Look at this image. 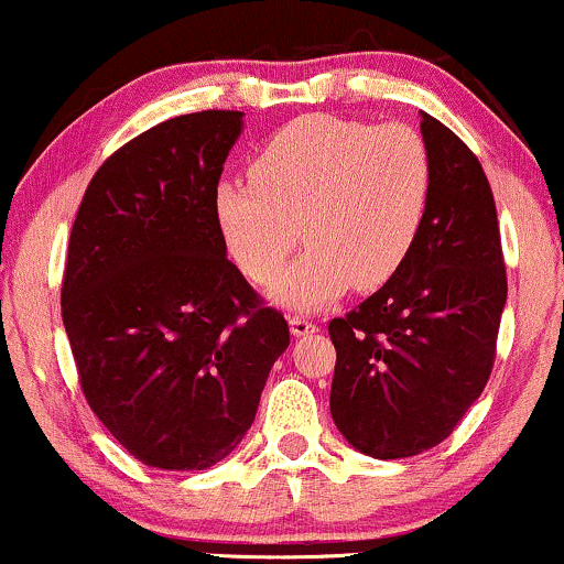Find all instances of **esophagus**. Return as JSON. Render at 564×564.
Wrapping results in <instances>:
<instances>
[{
    "label": "esophagus",
    "instance_id": "34e87169",
    "mask_svg": "<svg viewBox=\"0 0 564 564\" xmlns=\"http://www.w3.org/2000/svg\"><path fill=\"white\" fill-rule=\"evenodd\" d=\"M289 323H291V334L294 336H307V334L318 332V323L310 321L307 315H291Z\"/></svg>",
    "mask_w": 564,
    "mask_h": 564
}]
</instances>
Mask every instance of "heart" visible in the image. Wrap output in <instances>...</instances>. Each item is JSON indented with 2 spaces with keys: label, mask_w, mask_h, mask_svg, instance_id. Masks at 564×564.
I'll return each mask as SVG.
<instances>
[{
  "label": "heart",
  "mask_w": 564,
  "mask_h": 564,
  "mask_svg": "<svg viewBox=\"0 0 564 564\" xmlns=\"http://www.w3.org/2000/svg\"><path fill=\"white\" fill-rule=\"evenodd\" d=\"M430 198L432 161L416 129L313 113L264 142L249 183L215 187V217L254 283L275 281L300 238L310 243L273 296L318 307L349 286L392 281L422 236Z\"/></svg>",
  "instance_id": "b5f03b06"
}]
</instances>
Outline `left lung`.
<instances>
[{
	"label": "left lung",
	"instance_id": "left-lung-1",
	"mask_svg": "<svg viewBox=\"0 0 564 564\" xmlns=\"http://www.w3.org/2000/svg\"><path fill=\"white\" fill-rule=\"evenodd\" d=\"M432 198L422 236L377 294L328 323L332 416L352 448L405 458L435 448L480 398L496 360L507 264L480 161L422 113Z\"/></svg>",
	"mask_w": 564,
	"mask_h": 564
}]
</instances>
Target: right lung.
<instances>
[{"mask_svg":"<svg viewBox=\"0 0 564 564\" xmlns=\"http://www.w3.org/2000/svg\"><path fill=\"white\" fill-rule=\"evenodd\" d=\"M241 119L185 113L129 140L70 228L61 307L82 392L148 467L223 462L289 347L286 318L225 257L215 217Z\"/></svg>","mask_w":564,"mask_h":564,"instance_id":"1","label":"right lung"}]
</instances>
